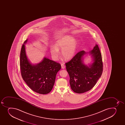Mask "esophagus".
Wrapping results in <instances>:
<instances>
[{"instance_id": "obj_1", "label": "esophagus", "mask_w": 125, "mask_h": 125, "mask_svg": "<svg viewBox=\"0 0 125 125\" xmlns=\"http://www.w3.org/2000/svg\"><path fill=\"white\" fill-rule=\"evenodd\" d=\"M61 66H62V69H64L65 68V66L64 64H63V63L61 64Z\"/></svg>"}]
</instances>
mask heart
I'll return each instance as SVG.
<instances>
[{"mask_svg": "<svg viewBox=\"0 0 125 125\" xmlns=\"http://www.w3.org/2000/svg\"><path fill=\"white\" fill-rule=\"evenodd\" d=\"M77 42L73 37L65 36L56 41L55 46L50 47V52L52 58L57 60L59 57V51L62 50V55L65 59H72L75 54Z\"/></svg>", "mask_w": 125, "mask_h": 125, "instance_id": "b5f03b06", "label": "heart"}]
</instances>
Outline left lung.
Returning <instances> with one entry per match:
<instances>
[{"label":"left lung","instance_id":"1","mask_svg":"<svg viewBox=\"0 0 125 125\" xmlns=\"http://www.w3.org/2000/svg\"><path fill=\"white\" fill-rule=\"evenodd\" d=\"M94 62L88 67L83 63L82 57L86 54L82 51L65 64L69 75L70 84L72 90L77 93H83L90 90L101 77L103 70L102 59L98 45L89 52Z\"/></svg>","mask_w":125,"mask_h":125}]
</instances>
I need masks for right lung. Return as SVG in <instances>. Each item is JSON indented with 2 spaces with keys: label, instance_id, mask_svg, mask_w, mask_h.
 Masks as SVG:
<instances>
[{
  "label": "right lung",
  "instance_id": "1",
  "mask_svg": "<svg viewBox=\"0 0 125 125\" xmlns=\"http://www.w3.org/2000/svg\"><path fill=\"white\" fill-rule=\"evenodd\" d=\"M24 42L20 56L21 77L31 89L39 94H48L54 85L57 73L61 68L60 64L44 57L40 63L31 64L26 56Z\"/></svg>",
  "mask_w": 125,
  "mask_h": 125
}]
</instances>
